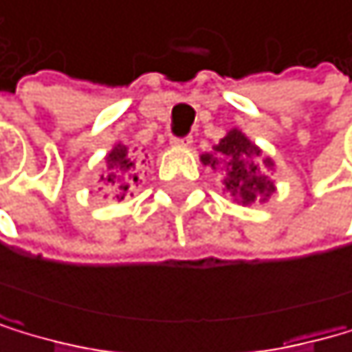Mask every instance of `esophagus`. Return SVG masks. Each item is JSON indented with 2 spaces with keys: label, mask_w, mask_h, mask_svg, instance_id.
<instances>
[{
  "label": "esophagus",
  "mask_w": 352,
  "mask_h": 352,
  "mask_svg": "<svg viewBox=\"0 0 352 352\" xmlns=\"http://www.w3.org/2000/svg\"><path fill=\"white\" fill-rule=\"evenodd\" d=\"M170 144L173 146H190L192 144V136H173Z\"/></svg>",
  "instance_id": "obj_1"
}]
</instances>
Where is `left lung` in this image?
Masks as SVG:
<instances>
[{
	"label": "left lung",
	"mask_w": 352,
	"mask_h": 352,
	"mask_svg": "<svg viewBox=\"0 0 352 352\" xmlns=\"http://www.w3.org/2000/svg\"><path fill=\"white\" fill-rule=\"evenodd\" d=\"M201 162L214 170H221L225 188L231 195L240 197L242 203L275 192V186L268 179V168L272 166L270 160L262 157V151L238 129L229 131L212 153L201 155Z\"/></svg>",
	"instance_id": "8db88e82"
}]
</instances>
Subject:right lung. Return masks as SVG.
<instances>
[{
	"mask_svg": "<svg viewBox=\"0 0 352 352\" xmlns=\"http://www.w3.org/2000/svg\"><path fill=\"white\" fill-rule=\"evenodd\" d=\"M142 162L144 160L140 155H133L131 151H127V146L118 144L108 155V175L101 179L105 182V186H108L112 192H116V197L123 199L125 192L129 190V186L138 182V173H140Z\"/></svg>",
	"mask_w": 352,
	"mask_h": 352,
	"instance_id": "add662e5",
	"label": "right lung"
}]
</instances>
